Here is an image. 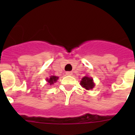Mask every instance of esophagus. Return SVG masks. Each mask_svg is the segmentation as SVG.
<instances>
[{
	"instance_id": "34e87169",
	"label": "esophagus",
	"mask_w": 135,
	"mask_h": 135,
	"mask_svg": "<svg viewBox=\"0 0 135 135\" xmlns=\"http://www.w3.org/2000/svg\"><path fill=\"white\" fill-rule=\"evenodd\" d=\"M66 75H68V76H71L72 75V71H66Z\"/></svg>"
}]
</instances>
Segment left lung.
<instances>
[{
  "instance_id": "8db88e82",
  "label": "left lung",
  "mask_w": 135,
  "mask_h": 135,
  "mask_svg": "<svg viewBox=\"0 0 135 135\" xmlns=\"http://www.w3.org/2000/svg\"><path fill=\"white\" fill-rule=\"evenodd\" d=\"M80 85L86 90H91L95 86V83L93 82V79L91 77L86 76L83 77L82 80L80 81Z\"/></svg>"
}]
</instances>
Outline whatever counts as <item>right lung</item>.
I'll return each instance as SVG.
<instances>
[{"label": "right lung", "mask_w": 135, "mask_h": 135, "mask_svg": "<svg viewBox=\"0 0 135 135\" xmlns=\"http://www.w3.org/2000/svg\"><path fill=\"white\" fill-rule=\"evenodd\" d=\"M59 77H57V76H50L49 78H46V81L48 82V84L51 85V84H53L55 82H57V80H58Z\"/></svg>", "instance_id": "right-lung-1"}]
</instances>
